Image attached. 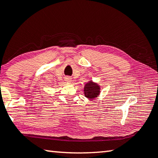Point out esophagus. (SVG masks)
Returning <instances> with one entry per match:
<instances>
[{"label":"esophagus","mask_w":158,"mask_h":158,"mask_svg":"<svg viewBox=\"0 0 158 158\" xmlns=\"http://www.w3.org/2000/svg\"><path fill=\"white\" fill-rule=\"evenodd\" d=\"M64 80H65V81L67 82H70L72 81V78L70 77H66L65 78H64Z\"/></svg>","instance_id":"34e87169"}]
</instances>
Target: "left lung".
<instances>
[{
	"mask_svg": "<svg viewBox=\"0 0 158 158\" xmlns=\"http://www.w3.org/2000/svg\"><path fill=\"white\" fill-rule=\"evenodd\" d=\"M84 91L85 96L87 98L93 100L99 96L101 89H100V86H98V84L94 83L92 81H90L85 84Z\"/></svg>",
	"mask_w": 158,
	"mask_h": 158,
	"instance_id": "8db88e82",
	"label": "left lung"
}]
</instances>
